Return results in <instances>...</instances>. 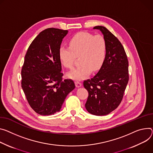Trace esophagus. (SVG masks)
Segmentation results:
<instances>
[{"label":"esophagus","mask_w":153,"mask_h":153,"mask_svg":"<svg viewBox=\"0 0 153 153\" xmlns=\"http://www.w3.org/2000/svg\"><path fill=\"white\" fill-rule=\"evenodd\" d=\"M75 85H76V87L79 88V87H81L82 84H81V82H79V81H76V82H75Z\"/></svg>","instance_id":"obj_1"}]
</instances>
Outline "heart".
<instances>
[{
	"label": "heart",
	"instance_id": "heart-1",
	"mask_svg": "<svg viewBox=\"0 0 153 153\" xmlns=\"http://www.w3.org/2000/svg\"><path fill=\"white\" fill-rule=\"evenodd\" d=\"M69 47L59 48V57L63 65L72 69L76 57L80 63L68 74L69 78L81 80L86 79L91 73L98 71L104 62L106 55V43L100 35L81 32L69 40Z\"/></svg>",
	"mask_w": 153,
	"mask_h": 153
}]
</instances>
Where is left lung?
Returning <instances> with one entry per match:
<instances>
[{"instance_id":"8db88e82","label":"left lung","mask_w":153,"mask_h":153,"mask_svg":"<svg viewBox=\"0 0 153 153\" xmlns=\"http://www.w3.org/2000/svg\"><path fill=\"white\" fill-rule=\"evenodd\" d=\"M100 30L106 43V55L102 66L93 78L84 80L88 92L85 103L88 112L97 116L112 112L121 103L129 81L128 60L118 39L103 26H95Z\"/></svg>"}]
</instances>
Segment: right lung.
<instances>
[{"label":"right lung","mask_w":153,"mask_h":153,"mask_svg":"<svg viewBox=\"0 0 153 153\" xmlns=\"http://www.w3.org/2000/svg\"><path fill=\"white\" fill-rule=\"evenodd\" d=\"M68 31L49 28L29 46L21 70V87L32 108L41 115L60 110L67 95L75 88L71 79H62L59 48Z\"/></svg>","instance_id":"right-lung-1"}]
</instances>
